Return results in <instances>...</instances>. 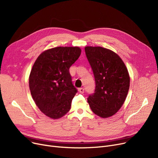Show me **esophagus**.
<instances>
[{"instance_id": "esophagus-1", "label": "esophagus", "mask_w": 158, "mask_h": 158, "mask_svg": "<svg viewBox=\"0 0 158 158\" xmlns=\"http://www.w3.org/2000/svg\"><path fill=\"white\" fill-rule=\"evenodd\" d=\"M79 92L80 94H83L85 92V89L83 88H79Z\"/></svg>"}]
</instances>
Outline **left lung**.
<instances>
[{"mask_svg":"<svg viewBox=\"0 0 158 158\" xmlns=\"http://www.w3.org/2000/svg\"><path fill=\"white\" fill-rule=\"evenodd\" d=\"M86 56L95 81V92L88 98L92 111L103 118L114 115L127 97L130 77L120 57L102 47L87 46Z\"/></svg>","mask_w":158,"mask_h":158,"instance_id":"8db88e82","label":"left lung"}]
</instances>
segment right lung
Here are the masks:
<instances>
[{"mask_svg": "<svg viewBox=\"0 0 158 158\" xmlns=\"http://www.w3.org/2000/svg\"><path fill=\"white\" fill-rule=\"evenodd\" d=\"M81 53L79 47H57L44 51L31 69L29 85L40 110L48 117L58 119L67 113L77 90L72 82L70 66Z\"/></svg>", "mask_w": 158, "mask_h": 158, "instance_id": "right-lung-1", "label": "right lung"}]
</instances>
